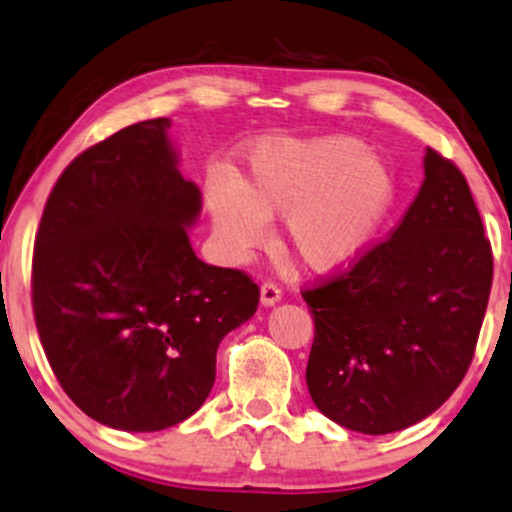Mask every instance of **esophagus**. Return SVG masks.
I'll use <instances>...</instances> for the list:
<instances>
[{"label":"esophagus","instance_id":"esophagus-1","mask_svg":"<svg viewBox=\"0 0 512 512\" xmlns=\"http://www.w3.org/2000/svg\"><path fill=\"white\" fill-rule=\"evenodd\" d=\"M282 299V289L275 285V282H263L261 285V304L263 306H273Z\"/></svg>","mask_w":512,"mask_h":512}]
</instances>
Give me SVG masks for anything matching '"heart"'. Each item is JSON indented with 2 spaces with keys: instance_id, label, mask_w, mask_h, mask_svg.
I'll use <instances>...</instances> for the list:
<instances>
[{
  "instance_id": "b5f03b06",
  "label": "heart",
  "mask_w": 512,
  "mask_h": 512,
  "mask_svg": "<svg viewBox=\"0 0 512 512\" xmlns=\"http://www.w3.org/2000/svg\"><path fill=\"white\" fill-rule=\"evenodd\" d=\"M396 182L387 163L349 137L268 140L251 151L242 182L206 185L220 249L232 261L266 242V218L287 216V242L315 273L356 263L387 220Z\"/></svg>"
}]
</instances>
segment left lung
I'll use <instances>...</instances> for the list:
<instances>
[{
	"mask_svg": "<svg viewBox=\"0 0 512 512\" xmlns=\"http://www.w3.org/2000/svg\"><path fill=\"white\" fill-rule=\"evenodd\" d=\"M491 280L468 180L427 147L425 180L391 235L301 292L315 323L306 382L320 413L363 434L432 415L470 368Z\"/></svg>",
	"mask_w": 512,
	"mask_h": 512,
	"instance_id": "8db88e82",
	"label": "left lung"
}]
</instances>
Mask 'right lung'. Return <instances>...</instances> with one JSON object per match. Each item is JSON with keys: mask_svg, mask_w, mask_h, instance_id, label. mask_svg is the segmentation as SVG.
Masks as SVG:
<instances>
[{"mask_svg": "<svg viewBox=\"0 0 512 512\" xmlns=\"http://www.w3.org/2000/svg\"><path fill=\"white\" fill-rule=\"evenodd\" d=\"M168 118L85 149L49 194L33 254V313L56 380L82 413L159 432L197 413L223 337L258 285L199 261L187 230L201 192L178 170Z\"/></svg>", "mask_w": 512, "mask_h": 512, "instance_id": "1", "label": "right lung"}]
</instances>
